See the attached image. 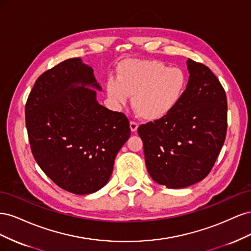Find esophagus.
<instances>
[{
	"label": "esophagus",
	"instance_id": "34e87169",
	"mask_svg": "<svg viewBox=\"0 0 251 251\" xmlns=\"http://www.w3.org/2000/svg\"><path fill=\"white\" fill-rule=\"evenodd\" d=\"M130 128H131L132 133H135L136 131H137V128H138V125L136 124V123H134V121H131V123H130Z\"/></svg>",
	"mask_w": 251,
	"mask_h": 251
}]
</instances>
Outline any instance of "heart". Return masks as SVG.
Segmentation results:
<instances>
[{"label":"heart","mask_w":251,"mask_h":251,"mask_svg":"<svg viewBox=\"0 0 251 251\" xmlns=\"http://www.w3.org/2000/svg\"><path fill=\"white\" fill-rule=\"evenodd\" d=\"M187 86L184 71L158 59H128L117 69V79L105 85L112 107L119 111L132 96V105L146 120L161 119L174 110Z\"/></svg>","instance_id":"1"}]
</instances>
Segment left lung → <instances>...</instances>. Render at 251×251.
Returning <instances> with one entry per match:
<instances>
[{
    "label": "left lung",
    "mask_w": 251,
    "mask_h": 251,
    "mask_svg": "<svg viewBox=\"0 0 251 251\" xmlns=\"http://www.w3.org/2000/svg\"><path fill=\"white\" fill-rule=\"evenodd\" d=\"M185 92L168 115L138 134L151 178L168 188L202 181L220 154L227 130V100L209 68L189 59Z\"/></svg>",
    "instance_id": "1"
}]
</instances>
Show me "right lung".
<instances>
[{"label": "right lung", "instance_id": "obj_1", "mask_svg": "<svg viewBox=\"0 0 251 251\" xmlns=\"http://www.w3.org/2000/svg\"><path fill=\"white\" fill-rule=\"evenodd\" d=\"M101 87L79 57L43 73L26 103L33 157L65 191L89 195L108 183L114 160L131 135L123 113L97 101Z\"/></svg>", "mask_w": 251, "mask_h": 251}]
</instances>
